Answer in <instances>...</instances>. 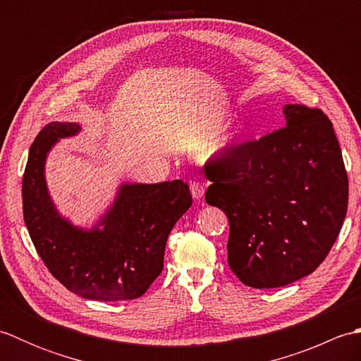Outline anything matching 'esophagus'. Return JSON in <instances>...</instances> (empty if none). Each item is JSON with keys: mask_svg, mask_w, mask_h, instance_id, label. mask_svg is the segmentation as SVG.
Listing matches in <instances>:
<instances>
[{"mask_svg": "<svg viewBox=\"0 0 361 361\" xmlns=\"http://www.w3.org/2000/svg\"><path fill=\"white\" fill-rule=\"evenodd\" d=\"M190 194H192L195 200H200V198L204 195V186L198 181L190 183Z\"/></svg>", "mask_w": 361, "mask_h": 361, "instance_id": "1", "label": "esophagus"}]
</instances>
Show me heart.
I'll return each instance as SVG.
<instances>
[{
  "mask_svg": "<svg viewBox=\"0 0 361 361\" xmlns=\"http://www.w3.org/2000/svg\"><path fill=\"white\" fill-rule=\"evenodd\" d=\"M221 119H219L217 126L220 124ZM214 135V127H209L206 130V137H211ZM248 136V127L245 124L237 126L233 132H229L226 136L221 137L219 142H216L212 147L208 150V155L211 158H224L229 153H233L234 150H237L242 145V142L245 141V137Z\"/></svg>",
  "mask_w": 361,
  "mask_h": 361,
  "instance_id": "obj_1",
  "label": "heart"
}]
</instances>
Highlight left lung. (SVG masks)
Segmentation results:
<instances>
[{
	"label": "left lung",
	"instance_id": "left-lung-1",
	"mask_svg": "<svg viewBox=\"0 0 361 361\" xmlns=\"http://www.w3.org/2000/svg\"><path fill=\"white\" fill-rule=\"evenodd\" d=\"M286 127L212 163L206 203L229 220L228 264L245 286L278 288L313 273L348 211V173L332 122L283 105Z\"/></svg>",
	"mask_w": 361,
	"mask_h": 361
}]
</instances>
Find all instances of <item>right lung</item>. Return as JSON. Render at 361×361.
<instances>
[{
  "mask_svg": "<svg viewBox=\"0 0 361 361\" xmlns=\"http://www.w3.org/2000/svg\"><path fill=\"white\" fill-rule=\"evenodd\" d=\"M80 130L78 122H49L30 145L21 188L25 224L44 265L73 293L94 301L140 298L163 271L169 233L192 204L189 186L121 183L94 225H74L52 202L44 167L54 145Z\"/></svg>",
  "mask_w": 361,
  "mask_h": 361,
  "instance_id": "right-lung-1",
  "label": "right lung"
}]
</instances>
